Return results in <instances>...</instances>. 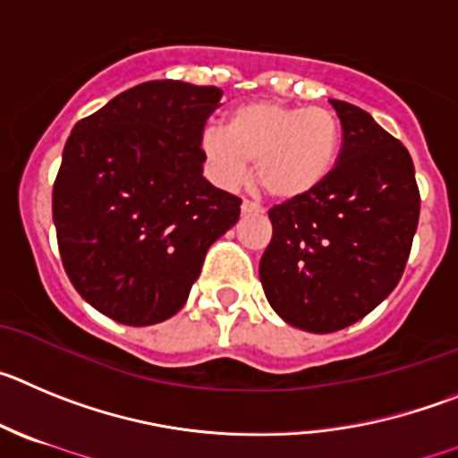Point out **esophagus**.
<instances>
[{
  "label": "esophagus",
  "instance_id": "obj_1",
  "mask_svg": "<svg viewBox=\"0 0 458 458\" xmlns=\"http://www.w3.org/2000/svg\"><path fill=\"white\" fill-rule=\"evenodd\" d=\"M242 214H262V208L250 203V200H244V203H242Z\"/></svg>",
  "mask_w": 458,
  "mask_h": 458
}]
</instances>
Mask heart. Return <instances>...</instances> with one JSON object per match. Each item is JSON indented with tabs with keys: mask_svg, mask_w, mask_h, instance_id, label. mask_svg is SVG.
<instances>
[{
	"mask_svg": "<svg viewBox=\"0 0 458 458\" xmlns=\"http://www.w3.org/2000/svg\"><path fill=\"white\" fill-rule=\"evenodd\" d=\"M342 127L324 106H294L259 100L242 105L225 118L224 131L205 134V157L214 180L234 189L249 175L274 200H299L331 178L340 155Z\"/></svg>",
	"mask_w": 458,
	"mask_h": 458,
	"instance_id": "obj_1",
	"label": "heart"
}]
</instances>
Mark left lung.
Returning <instances> with one entry per match:
<instances>
[{"mask_svg": "<svg viewBox=\"0 0 458 458\" xmlns=\"http://www.w3.org/2000/svg\"><path fill=\"white\" fill-rule=\"evenodd\" d=\"M331 105L342 125L331 178L271 209L259 259L269 306L308 333L352 327L397 287L420 216L409 150L360 106Z\"/></svg>", "mask_w": 458, "mask_h": 458, "instance_id": "8db88e82", "label": "left lung"}]
</instances>
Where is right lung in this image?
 Listing matches in <instances>:
<instances>
[{
	"mask_svg": "<svg viewBox=\"0 0 458 458\" xmlns=\"http://www.w3.org/2000/svg\"><path fill=\"white\" fill-rule=\"evenodd\" d=\"M224 90L146 81L77 123L52 193L61 259L86 303L150 327L187 303L242 200L203 178V127Z\"/></svg>",
	"mask_w": 458,
	"mask_h": 458,
	"instance_id": "right-lung-1",
	"label": "right lung"
}]
</instances>
